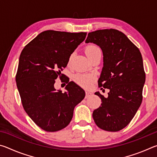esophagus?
I'll return each mask as SVG.
<instances>
[{
	"label": "esophagus",
	"instance_id": "esophagus-1",
	"mask_svg": "<svg viewBox=\"0 0 157 157\" xmlns=\"http://www.w3.org/2000/svg\"><path fill=\"white\" fill-rule=\"evenodd\" d=\"M91 95V93H90L89 91H86V96H85V98H89Z\"/></svg>",
	"mask_w": 157,
	"mask_h": 157
}]
</instances>
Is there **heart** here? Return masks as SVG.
I'll use <instances>...</instances> for the list:
<instances>
[{"label":"heart","mask_w":157,"mask_h":157,"mask_svg":"<svg viewBox=\"0 0 157 157\" xmlns=\"http://www.w3.org/2000/svg\"><path fill=\"white\" fill-rule=\"evenodd\" d=\"M100 49L99 48L91 45L86 48L85 49V53H86V56L88 57L89 59L94 56L95 54H96L98 52H100ZM72 58V55L70 57V60ZM74 81L77 84H79V86L84 87L85 89H89L91 86L92 84L95 81L94 75H91V74H82V73H78L74 76Z\"/></svg>","instance_id":"heart-1"}]
</instances>
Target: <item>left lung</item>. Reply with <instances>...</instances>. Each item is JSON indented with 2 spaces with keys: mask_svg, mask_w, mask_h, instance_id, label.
Here are the masks:
<instances>
[{
  "mask_svg": "<svg viewBox=\"0 0 157 157\" xmlns=\"http://www.w3.org/2000/svg\"><path fill=\"white\" fill-rule=\"evenodd\" d=\"M85 43L99 46L103 54V67L98 84L109 89L108 97L95 94L102 104L93 112L98 127L118 132L132 120L142 102L145 82L141 53L124 33L105 29L88 34Z\"/></svg>",
  "mask_w": 157,
  "mask_h": 157,
  "instance_id": "1",
  "label": "left lung"
}]
</instances>
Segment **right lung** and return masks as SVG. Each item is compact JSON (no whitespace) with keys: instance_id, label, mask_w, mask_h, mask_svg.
<instances>
[{"instance_id":"right-lung-1","label":"right lung","mask_w":157,"mask_h":157,"mask_svg":"<svg viewBox=\"0 0 157 157\" xmlns=\"http://www.w3.org/2000/svg\"><path fill=\"white\" fill-rule=\"evenodd\" d=\"M86 33L46 30L26 45L21 53L16 82L25 112L39 127L57 132L70 123L75 106L85 97L80 86L66 83V91L55 89V79Z\"/></svg>"}]
</instances>
